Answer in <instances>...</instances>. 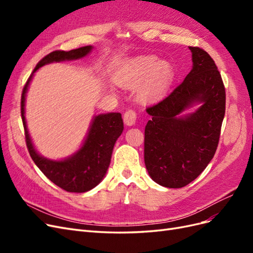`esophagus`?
<instances>
[{"mask_svg":"<svg viewBox=\"0 0 253 253\" xmlns=\"http://www.w3.org/2000/svg\"><path fill=\"white\" fill-rule=\"evenodd\" d=\"M137 118V114L134 110H127L124 114V121L126 126H133L135 125Z\"/></svg>","mask_w":253,"mask_h":253,"instance_id":"obj_1","label":"esophagus"}]
</instances>
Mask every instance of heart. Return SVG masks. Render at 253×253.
<instances>
[{"label":"heart","mask_w":253,"mask_h":253,"mask_svg":"<svg viewBox=\"0 0 253 253\" xmlns=\"http://www.w3.org/2000/svg\"><path fill=\"white\" fill-rule=\"evenodd\" d=\"M174 79V68L168 61L155 56H138L129 59L115 75L118 85L126 88L139 86L138 98L150 102L162 97Z\"/></svg>","instance_id":"heart-1"}]
</instances>
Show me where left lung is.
<instances>
[{"label": "left lung", "instance_id": "obj_1", "mask_svg": "<svg viewBox=\"0 0 253 253\" xmlns=\"http://www.w3.org/2000/svg\"><path fill=\"white\" fill-rule=\"evenodd\" d=\"M193 67L177 87L147 108L144 164L151 178L167 188H182L200 175L215 154L226 110L221 76L210 55L189 47ZM195 103V113L179 115Z\"/></svg>", "mask_w": 253, "mask_h": 253}]
</instances>
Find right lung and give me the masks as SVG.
<instances>
[{
  "instance_id": "obj_1",
  "label": "right lung",
  "mask_w": 253,
  "mask_h": 253,
  "mask_svg": "<svg viewBox=\"0 0 253 253\" xmlns=\"http://www.w3.org/2000/svg\"><path fill=\"white\" fill-rule=\"evenodd\" d=\"M90 45L70 51L55 50L45 56L35 67L22 90L21 115L25 131V141L30 157L46 177L67 192L83 193L95 188L105 176L111 163L112 152L118 137L124 131L120 113H108L96 116L81 149L64 160H50L38 154L30 139L25 121V95L38 68L51 62L76 60L85 57L91 50Z\"/></svg>"
}]
</instances>
